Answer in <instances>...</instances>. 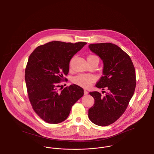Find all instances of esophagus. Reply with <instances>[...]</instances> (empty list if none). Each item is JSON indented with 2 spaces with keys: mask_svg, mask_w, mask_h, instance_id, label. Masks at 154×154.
<instances>
[{
  "mask_svg": "<svg viewBox=\"0 0 154 154\" xmlns=\"http://www.w3.org/2000/svg\"><path fill=\"white\" fill-rule=\"evenodd\" d=\"M84 95H88V91H87L86 89H84Z\"/></svg>",
  "mask_w": 154,
  "mask_h": 154,
  "instance_id": "esophagus-1",
  "label": "esophagus"
}]
</instances>
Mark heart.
Segmentation results:
<instances>
[{
    "label": "heart",
    "instance_id": "heart-1",
    "mask_svg": "<svg viewBox=\"0 0 154 154\" xmlns=\"http://www.w3.org/2000/svg\"><path fill=\"white\" fill-rule=\"evenodd\" d=\"M88 58L99 59L95 55H89ZM95 81V77L91 74H80L74 77L73 79V81L75 84L83 87H89Z\"/></svg>",
    "mask_w": 154,
    "mask_h": 154
}]
</instances>
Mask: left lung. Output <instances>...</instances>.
<instances>
[{
	"label": "left lung",
	"instance_id": "left-lung-1",
	"mask_svg": "<svg viewBox=\"0 0 154 154\" xmlns=\"http://www.w3.org/2000/svg\"><path fill=\"white\" fill-rule=\"evenodd\" d=\"M90 50L102 59L103 76L96 84L108 91L103 96L91 92L94 106L88 110V117L94 124L106 126L114 123L126 109L136 87V73L130 57L120 47L110 43L91 44Z\"/></svg>",
	"mask_w": 154,
	"mask_h": 154
}]
</instances>
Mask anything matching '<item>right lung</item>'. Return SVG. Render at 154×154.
Instances as JSON below:
<instances>
[{
	"label": "right lung",
	"instance_id": "add662e5",
	"mask_svg": "<svg viewBox=\"0 0 154 154\" xmlns=\"http://www.w3.org/2000/svg\"><path fill=\"white\" fill-rule=\"evenodd\" d=\"M85 44L53 41L37 47L29 57L25 79L30 102L47 123L66 120L73 105L84 95V89L77 85L60 91L59 83L69 73L71 59Z\"/></svg>",
	"mask_w": 154,
	"mask_h": 154
}]
</instances>
